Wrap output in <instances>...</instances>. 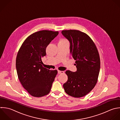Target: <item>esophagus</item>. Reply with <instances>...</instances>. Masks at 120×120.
<instances>
[{
    "mask_svg": "<svg viewBox=\"0 0 120 120\" xmlns=\"http://www.w3.org/2000/svg\"><path fill=\"white\" fill-rule=\"evenodd\" d=\"M58 73L59 74H63L64 73V71H58Z\"/></svg>",
    "mask_w": 120,
    "mask_h": 120,
    "instance_id": "esophagus-1",
    "label": "esophagus"
}]
</instances>
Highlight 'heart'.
I'll list each match as a JSON object with an SVG mask.
<instances>
[{
  "mask_svg": "<svg viewBox=\"0 0 120 120\" xmlns=\"http://www.w3.org/2000/svg\"><path fill=\"white\" fill-rule=\"evenodd\" d=\"M64 41H66L64 39H62L59 41V42H64Z\"/></svg>",
  "mask_w": 120,
  "mask_h": 120,
  "instance_id": "b5f03b06",
  "label": "heart"
}]
</instances>
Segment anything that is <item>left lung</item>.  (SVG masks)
I'll list each match as a JSON object with an SVG mask.
<instances>
[{"mask_svg":"<svg viewBox=\"0 0 120 120\" xmlns=\"http://www.w3.org/2000/svg\"><path fill=\"white\" fill-rule=\"evenodd\" d=\"M62 34L70 41V53L76 60L77 71H66L68 80L63 85L65 93L75 98L86 95L95 86L101 62L94 43L86 33L79 30H63Z\"/></svg>","mask_w":120,"mask_h":120,"instance_id":"8db88e82","label":"left lung"}]
</instances>
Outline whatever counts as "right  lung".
<instances>
[{"label":"right lung","instance_id":"obj_1","mask_svg":"<svg viewBox=\"0 0 120 120\" xmlns=\"http://www.w3.org/2000/svg\"><path fill=\"white\" fill-rule=\"evenodd\" d=\"M58 31L41 30L29 35L23 42L16 57V68L19 81L32 96L47 95L57 73L42 66L46 49L58 34Z\"/></svg>","mask_w":120,"mask_h":120}]
</instances>
